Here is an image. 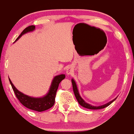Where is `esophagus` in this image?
Here are the masks:
<instances>
[{
	"mask_svg": "<svg viewBox=\"0 0 134 134\" xmlns=\"http://www.w3.org/2000/svg\"><path fill=\"white\" fill-rule=\"evenodd\" d=\"M73 72H74V67L72 66H69V67H67V70H66V74L67 75H70Z\"/></svg>",
	"mask_w": 134,
	"mask_h": 134,
	"instance_id": "34e87169",
	"label": "esophagus"
}]
</instances>
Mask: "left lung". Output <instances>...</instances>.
Returning <instances> with one entry per match:
<instances>
[{"label": "left lung", "instance_id": "obj_1", "mask_svg": "<svg viewBox=\"0 0 134 134\" xmlns=\"http://www.w3.org/2000/svg\"><path fill=\"white\" fill-rule=\"evenodd\" d=\"M72 87H73V90H74V94H75V96L76 99H77V101L79 102V103L81 105V106H83V107L85 108H87V109H103V108L107 107V106H108L109 105L111 104V103H112L114 101L116 100V98H118V97H116V98H114V99H113L112 101H109V102L106 103V104L101 105V106H93V105H91L90 104H89V103H86L85 101L83 99V98L81 97L80 95L79 92V90H78V88H77V84H76L75 81L74 80V79H72Z\"/></svg>", "mask_w": 134, "mask_h": 134}]
</instances>
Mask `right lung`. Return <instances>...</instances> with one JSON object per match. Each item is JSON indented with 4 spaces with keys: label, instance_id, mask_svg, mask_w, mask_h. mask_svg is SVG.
Returning a JSON list of instances; mask_svg holds the SVG:
<instances>
[{
    "label": "right lung",
    "instance_id": "obj_1",
    "mask_svg": "<svg viewBox=\"0 0 134 134\" xmlns=\"http://www.w3.org/2000/svg\"><path fill=\"white\" fill-rule=\"evenodd\" d=\"M35 30V26H34V25L28 26L21 32V33L16 38L15 42L19 40L23 35L27 33H29V32L33 31ZM65 75L64 74H60V75L55 76L53 80H52L48 92L43 97L41 98L31 97V96H28L26 94L23 93H21V91L18 90L16 88V87L13 85V84L9 78H8V79H9V82L10 83L12 87V89L16 98H18L20 102L23 106L28 108V109L33 110V111L42 112V111L49 109V108L54 106L55 103V94H56V91L57 90V88H58L59 85L62 80L65 79Z\"/></svg>",
    "mask_w": 134,
    "mask_h": 134
}]
</instances>
